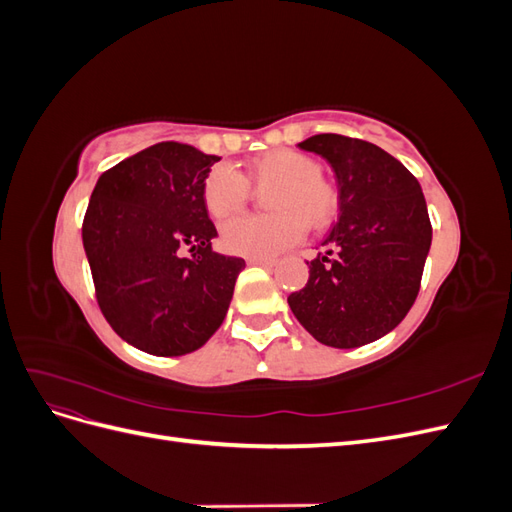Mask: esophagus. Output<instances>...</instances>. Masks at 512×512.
I'll use <instances>...</instances> for the list:
<instances>
[{
  "label": "esophagus",
  "mask_w": 512,
  "mask_h": 512,
  "mask_svg": "<svg viewBox=\"0 0 512 512\" xmlns=\"http://www.w3.org/2000/svg\"><path fill=\"white\" fill-rule=\"evenodd\" d=\"M247 265H256V267H273L275 260L271 258H247Z\"/></svg>",
  "instance_id": "obj_1"
}]
</instances>
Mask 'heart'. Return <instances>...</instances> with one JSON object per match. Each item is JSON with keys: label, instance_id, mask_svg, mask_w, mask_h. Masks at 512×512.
Segmentation results:
<instances>
[{"label": "heart", "instance_id": "1", "mask_svg": "<svg viewBox=\"0 0 512 512\" xmlns=\"http://www.w3.org/2000/svg\"><path fill=\"white\" fill-rule=\"evenodd\" d=\"M267 190L265 215H241L222 226L220 243L228 254L269 258L297 243L309 228H324L339 209V194L320 177V164L294 149L262 153L237 173L228 164L213 166L203 179V205L215 220L237 213L252 188Z\"/></svg>", "mask_w": 512, "mask_h": 512}]
</instances>
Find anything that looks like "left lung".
Masks as SVG:
<instances>
[{
    "label": "left lung",
    "instance_id": "left-lung-1",
    "mask_svg": "<svg viewBox=\"0 0 512 512\" xmlns=\"http://www.w3.org/2000/svg\"><path fill=\"white\" fill-rule=\"evenodd\" d=\"M299 147L333 166L339 220L288 305L320 344L365 346L393 331L421 290L431 245L425 196L404 164L361 138L316 134Z\"/></svg>",
    "mask_w": 512,
    "mask_h": 512
}]
</instances>
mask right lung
Segmentation results:
<instances>
[{"label": "right lung", "mask_w": 512, "mask_h": 512, "mask_svg": "<svg viewBox=\"0 0 512 512\" xmlns=\"http://www.w3.org/2000/svg\"><path fill=\"white\" fill-rule=\"evenodd\" d=\"M166 141L100 175L83 245L106 322L156 356L198 350L226 318L243 258L213 252L203 179L218 162Z\"/></svg>", "instance_id": "add662e5"}]
</instances>
